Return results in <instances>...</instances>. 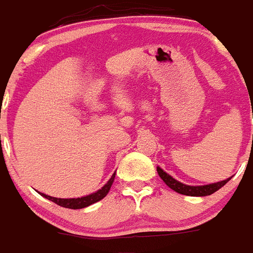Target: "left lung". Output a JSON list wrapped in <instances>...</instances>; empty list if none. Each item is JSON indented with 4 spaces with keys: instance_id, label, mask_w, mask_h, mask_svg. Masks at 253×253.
<instances>
[{
    "instance_id": "obj_1",
    "label": "left lung",
    "mask_w": 253,
    "mask_h": 253,
    "mask_svg": "<svg viewBox=\"0 0 253 253\" xmlns=\"http://www.w3.org/2000/svg\"><path fill=\"white\" fill-rule=\"evenodd\" d=\"M157 172L160 177L165 181V184L169 187V189L175 190L176 193L182 194V195H189V196H207L211 195L213 193H215L216 190H219L220 187L224 186L228 181L231 178H227L224 181H220V182H215V184L210 185H204V186H189V185H185L182 182H178L177 180H175L173 177H171L169 175H167L166 172L163 171L162 169L157 167Z\"/></svg>"
}]
</instances>
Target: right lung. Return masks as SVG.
Masks as SVG:
<instances>
[{
    "mask_svg": "<svg viewBox=\"0 0 253 253\" xmlns=\"http://www.w3.org/2000/svg\"><path fill=\"white\" fill-rule=\"evenodd\" d=\"M114 178H115V173L111 176V178L107 181V184L104 187L96 191V193L91 194V195L84 196V198H77V199H58V198H51V196L45 195V194H42L44 198H46L50 202L55 203V204L60 205L63 208H68V209H82V208H86L91 204H95V203L100 202L101 199H104L107 195V193L110 191V187L114 182Z\"/></svg>",
    "mask_w": 253,
    "mask_h": 253,
    "instance_id": "1",
    "label": "right lung"
}]
</instances>
